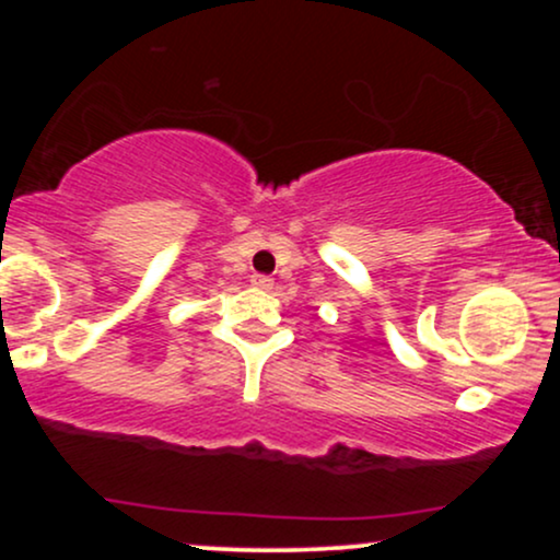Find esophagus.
I'll return each mask as SVG.
<instances>
[{
	"instance_id": "esophagus-1",
	"label": "esophagus",
	"mask_w": 560,
	"mask_h": 560,
	"mask_svg": "<svg viewBox=\"0 0 560 560\" xmlns=\"http://www.w3.org/2000/svg\"><path fill=\"white\" fill-rule=\"evenodd\" d=\"M253 287H258V289H271V287H273V279H271V276L255 273V276H253Z\"/></svg>"
}]
</instances>
